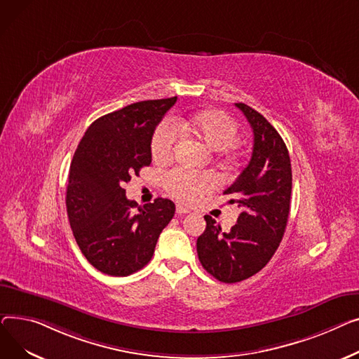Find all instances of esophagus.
Returning a JSON list of instances; mask_svg holds the SVG:
<instances>
[{"instance_id": "34e87169", "label": "esophagus", "mask_w": 359, "mask_h": 359, "mask_svg": "<svg viewBox=\"0 0 359 359\" xmlns=\"http://www.w3.org/2000/svg\"><path fill=\"white\" fill-rule=\"evenodd\" d=\"M187 213H189L188 208H185L182 205H177V215H187Z\"/></svg>"}]
</instances>
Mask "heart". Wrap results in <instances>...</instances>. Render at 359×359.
I'll return each mask as SVG.
<instances>
[{
    "mask_svg": "<svg viewBox=\"0 0 359 359\" xmlns=\"http://www.w3.org/2000/svg\"><path fill=\"white\" fill-rule=\"evenodd\" d=\"M180 130L204 142L210 149L222 151L226 158H235L233 143L238 137V126L226 113L208 110L188 118L175 121L165 120L154 132L151 154L158 162H166L174 156L180 140ZM165 188L172 197L187 204L197 203L205 193L213 191L219 185L215 172H196L174 170L165 177Z\"/></svg>",
    "mask_w": 359,
    "mask_h": 359,
    "instance_id": "obj_1",
    "label": "heart"
}]
</instances>
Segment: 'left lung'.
Masks as SVG:
<instances>
[{
  "label": "left lung",
  "instance_id": "1",
  "mask_svg": "<svg viewBox=\"0 0 359 359\" xmlns=\"http://www.w3.org/2000/svg\"><path fill=\"white\" fill-rule=\"evenodd\" d=\"M236 107L254 130V149L248 166L224 194L238 204V223L222 231L212 216L197 239L203 268L222 283H239L259 272L283 241L290 215L291 162L288 149L273 126L243 102Z\"/></svg>",
  "mask_w": 359,
  "mask_h": 359
}]
</instances>
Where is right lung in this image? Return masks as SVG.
Instances as JSON below:
<instances>
[{
    "label": "right lung",
    "instance_id": "right-lung-1",
    "mask_svg": "<svg viewBox=\"0 0 359 359\" xmlns=\"http://www.w3.org/2000/svg\"><path fill=\"white\" fill-rule=\"evenodd\" d=\"M177 97L140 101L97 118L81 139L69 168L67 212L87 261L113 277H126L152 259L175 204L168 198L137 205L126 182L152 162L151 140Z\"/></svg>",
    "mask_w": 359,
    "mask_h": 359
}]
</instances>
